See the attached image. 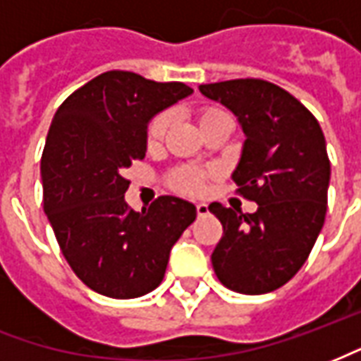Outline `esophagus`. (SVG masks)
Segmentation results:
<instances>
[{"instance_id":"obj_1","label":"esophagus","mask_w":361,"mask_h":361,"mask_svg":"<svg viewBox=\"0 0 361 361\" xmlns=\"http://www.w3.org/2000/svg\"><path fill=\"white\" fill-rule=\"evenodd\" d=\"M197 214H199V216H207V214H209V204L197 203Z\"/></svg>"}]
</instances>
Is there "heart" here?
Here are the masks:
<instances>
[{
  "mask_svg": "<svg viewBox=\"0 0 361 361\" xmlns=\"http://www.w3.org/2000/svg\"><path fill=\"white\" fill-rule=\"evenodd\" d=\"M219 114H224V111L216 110V108H207V110L201 111V123L207 121L209 118H214ZM170 121H172V116L170 114H160L157 118L150 121L149 133H147V141H149L150 147H154L158 142L164 139L166 131L170 127ZM204 183V173L197 172V170H191V168H185V170H180V172L173 176V188L180 189L183 193H199L203 189Z\"/></svg>",
  "mask_w": 361,
  "mask_h": 361,
  "instance_id": "obj_1",
  "label": "heart"
}]
</instances>
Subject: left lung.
<instances>
[{
    "instance_id": "left-lung-1",
    "label": "left lung",
    "mask_w": 361,
    "mask_h": 361,
    "mask_svg": "<svg viewBox=\"0 0 361 361\" xmlns=\"http://www.w3.org/2000/svg\"><path fill=\"white\" fill-rule=\"evenodd\" d=\"M226 106L245 141L232 180L259 204L243 214L212 203L224 234L211 255L219 280L240 294H267L302 269L325 224L331 162L325 135L294 96L261 79L199 87Z\"/></svg>"
}]
</instances>
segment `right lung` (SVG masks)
I'll return each mask as SVG.
<instances>
[{
  "label": "right lung",
  "mask_w": 361,
  "mask_h": 361,
  "mask_svg": "<svg viewBox=\"0 0 361 361\" xmlns=\"http://www.w3.org/2000/svg\"><path fill=\"white\" fill-rule=\"evenodd\" d=\"M193 92L183 82L106 71L75 90L51 119L40 162L44 212L63 257L98 294L139 298L162 282L195 204L158 197L135 212L123 170L147 152L150 119Z\"/></svg>",
  "instance_id": "obj_1"
}]
</instances>
